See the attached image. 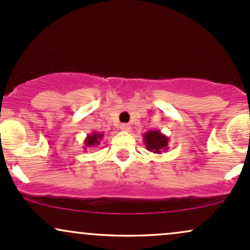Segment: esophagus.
Here are the masks:
<instances>
[{
    "instance_id": "esophagus-1",
    "label": "esophagus",
    "mask_w": 250,
    "mask_h": 250,
    "mask_svg": "<svg viewBox=\"0 0 250 250\" xmlns=\"http://www.w3.org/2000/svg\"><path fill=\"white\" fill-rule=\"evenodd\" d=\"M121 130H123V131H129L131 129V127H130V125H128V123H123V125H121Z\"/></svg>"
}]
</instances>
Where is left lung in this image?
I'll return each instance as SVG.
<instances>
[{"mask_svg": "<svg viewBox=\"0 0 250 250\" xmlns=\"http://www.w3.org/2000/svg\"><path fill=\"white\" fill-rule=\"evenodd\" d=\"M146 148L154 154H161L162 151L168 150L169 137L162 134L160 130H149L143 134Z\"/></svg>", "mask_w": 250, "mask_h": 250, "instance_id": "1", "label": "left lung"}]
</instances>
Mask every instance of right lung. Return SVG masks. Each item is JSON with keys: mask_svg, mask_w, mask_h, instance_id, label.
I'll use <instances>...</instances> for the list:
<instances>
[{"mask_svg": "<svg viewBox=\"0 0 250 250\" xmlns=\"http://www.w3.org/2000/svg\"><path fill=\"white\" fill-rule=\"evenodd\" d=\"M103 133H96V131H93L91 134H88L87 137H85L84 140V148L85 150H87L88 148H91V147H96V146L100 145V141L102 140L103 137Z\"/></svg>", "mask_w": 250, "mask_h": 250, "instance_id": "add662e5", "label": "right lung"}]
</instances>
